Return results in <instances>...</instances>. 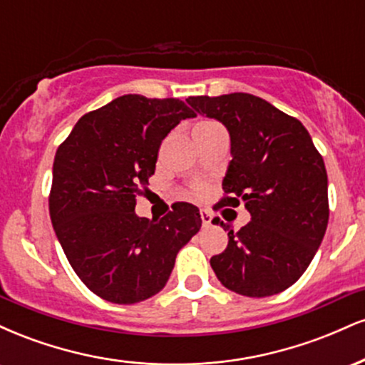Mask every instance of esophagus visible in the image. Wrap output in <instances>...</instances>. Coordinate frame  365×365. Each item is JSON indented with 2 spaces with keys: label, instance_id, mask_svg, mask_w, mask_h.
Wrapping results in <instances>:
<instances>
[{
  "label": "esophagus",
  "instance_id": "1",
  "mask_svg": "<svg viewBox=\"0 0 365 365\" xmlns=\"http://www.w3.org/2000/svg\"><path fill=\"white\" fill-rule=\"evenodd\" d=\"M200 220H202V225L204 226H209L211 225V221H212V215L211 212L207 211V209H200Z\"/></svg>",
  "mask_w": 365,
  "mask_h": 365
}]
</instances>
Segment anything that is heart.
<instances>
[{
  "label": "heart",
  "instance_id": "1",
  "mask_svg": "<svg viewBox=\"0 0 365 365\" xmlns=\"http://www.w3.org/2000/svg\"><path fill=\"white\" fill-rule=\"evenodd\" d=\"M223 128L220 123L215 120H200L197 121L194 127V133H204V132H212V130ZM188 195L194 197V199H204L207 195V185L204 183H192L188 188Z\"/></svg>",
  "mask_w": 365,
  "mask_h": 365
}]
</instances>
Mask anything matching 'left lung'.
<instances>
[{
	"mask_svg": "<svg viewBox=\"0 0 365 365\" xmlns=\"http://www.w3.org/2000/svg\"><path fill=\"white\" fill-rule=\"evenodd\" d=\"M187 103L220 120L232 139L225 195L215 207L244 200L252 216L238 232L230 230L226 249L211 257L217 279L257 299L287 290L309 267L328 226V175L319 150L299 120L257 96H192Z\"/></svg>",
	"mask_w": 365,
	"mask_h": 365,
	"instance_id": "left-lung-1",
	"label": "left lung"
}]
</instances>
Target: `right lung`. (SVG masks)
Wrapping results in <instances>:
<instances>
[{
	"mask_svg": "<svg viewBox=\"0 0 365 365\" xmlns=\"http://www.w3.org/2000/svg\"><path fill=\"white\" fill-rule=\"evenodd\" d=\"M195 113L175 98H116L86 113L53 163L49 216L70 266L92 293L137 304L163 290L178 250L200 230L199 209L175 204L161 220L135 215L159 145Z\"/></svg>",
	"mask_w": 365,
	"mask_h": 365,
	"instance_id": "add662e5",
	"label": "right lung"
}]
</instances>
